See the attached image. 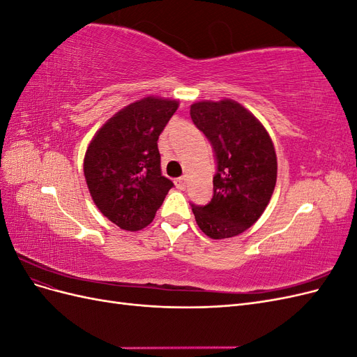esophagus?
Segmentation results:
<instances>
[{
    "instance_id": "esophagus-1",
    "label": "esophagus",
    "mask_w": 357,
    "mask_h": 357,
    "mask_svg": "<svg viewBox=\"0 0 357 357\" xmlns=\"http://www.w3.org/2000/svg\"><path fill=\"white\" fill-rule=\"evenodd\" d=\"M176 186H177V189H180V190H185L186 189V178L185 177H178V178H176Z\"/></svg>"
}]
</instances>
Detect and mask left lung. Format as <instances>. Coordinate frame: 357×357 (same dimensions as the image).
<instances>
[{
    "mask_svg": "<svg viewBox=\"0 0 357 357\" xmlns=\"http://www.w3.org/2000/svg\"><path fill=\"white\" fill-rule=\"evenodd\" d=\"M190 117L215 158L213 198L192 204L199 229L210 238L240 235L261 218L277 181V156L266 129L232 100L192 104Z\"/></svg>",
    "mask_w": 357,
    "mask_h": 357,
    "instance_id": "left-lung-1",
    "label": "left lung"
}]
</instances>
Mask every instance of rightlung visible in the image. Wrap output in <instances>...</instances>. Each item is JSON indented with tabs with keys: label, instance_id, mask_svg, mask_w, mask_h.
I'll use <instances>...</instances> for the list:
<instances>
[{
	"label": "right lung",
	"instance_id": "add662e5",
	"mask_svg": "<svg viewBox=\"0 0 357 357\" xmlns=\"http://www.w3.org/2000/svg\"><path fill=\"white\" fill-rule=\"evenodd\" d=\"M177 101L147 96L116 113L91 142L84 177L96 207L125 231L152 223L168 190L158 138L176 113Z\"/></svg>",
	"mask_w": 357,
	"mask_h": 357
}]
</instances>
